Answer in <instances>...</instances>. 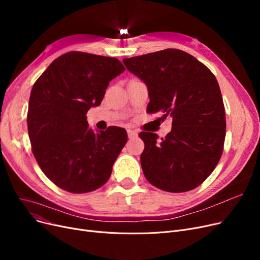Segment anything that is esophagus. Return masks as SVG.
<instances>
[{"instance_id":"34e87169","label":"esophagus","mask_w":260,"mask_h":260,"mask_svg":"<svg viewBox=\"0 0 260 260\" xmlns=\"http://www.w3.org/2000/svg\"><path fill=\"white\" fill-rule=\"evenodd\" d=\"M127 135H128V138H131V139L137 137V133L133 129H127Z\"/></svg>"}]
</instances>
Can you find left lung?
Instances as JSON below:
<instances>
[{"mask_svg": "<svg viewBox=\"0 0 260 260\" xmlns=\"http://www.w3.org/2000/svg\"><path fill=\"white\" fill-rule=\"evenodd\" d=\"M147 86L148 114L173 118L166 138L141 132V167L147 181L171 193L199 186L223 152L225 112L218 82L209 68L185 51L169 48L123 59Z\"/></svg>", "mask_w": 260, "mask_h": 260, "instance_id": "1", "label": "left lung"}]
</instances>
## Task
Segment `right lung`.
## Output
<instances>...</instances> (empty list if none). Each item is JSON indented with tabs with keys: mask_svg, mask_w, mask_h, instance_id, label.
Segmentation results:
<instances>
[{
	"mask_svg": "<svg viewBox=\"0 0 260 260\" xmlns=\"http://www.w3.org/2000/svg\"><path fill=\"white\" fill-rule=\"evenodd\" d=\"M124 71L116 58L70 51L52 61L34 84L27 113L31 151L60 188L88 193L111 177L126 131L109 126L94 133L86 114L101 104L109 82Z\"/></svg>",
	"mask_w": 260,
	"mask_h": 260,
	"instance_id": "add662e5",
	"label": "right lung"
}]
</instances>
